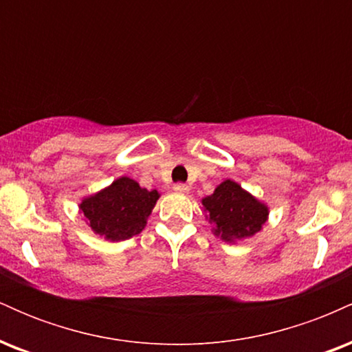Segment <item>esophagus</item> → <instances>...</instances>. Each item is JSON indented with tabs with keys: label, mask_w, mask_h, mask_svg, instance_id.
Segmentation results:
<instances>
[{
	"label": "esophagus",
	"mask_w": 352,
	"mask_h": 352,
	"mask_svg": "<svg viewBox=\"0 0 352 352\" xmlns=\"http://www.w3.org/2000/svg\"><path fill=\"white\" fill-rule=\"evenodd\" d=\"M173 190H175L177 193H188L190 187L187 184H177V185H173Z\"/></svg>",
	"instance_id": "34e87169"
}]
</instances>
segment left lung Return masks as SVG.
Segmentation results:
<instances>
[{"mask_svg":"<svg viewBox=\"0 0 352 352\" xmlns=\"http://www.w3.org/2000/svg\"><path fill=\"white\" fill-rule=\"evenodd\" d=\"M201 212L213 225V235L227 243L256 235L268 221L270 208L235 180H223L212 195L201 199Z\"/></svg>","mask_w":352,"mask_h":352,"instance_id":"1","label":"left lung"}]
</instances>
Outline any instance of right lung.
<instances>
[{
  "label": "right lung",
  "mask_w": 352,
  "mask_h": 352,
  "mask_svg": "<svg viewBox=\"0 0 352 352\" xmlns=\"http://www.w3.org/2000/svg\"><path fill=\"white\" fill-rule=\"evenodd\" d=\"M159 197V190H147L131 177H119L106 188L84 197L79 213L98 236L124 241L145 228Z\"/></svg>",
  "instance_id": "add662e5"
}]
</instances>
